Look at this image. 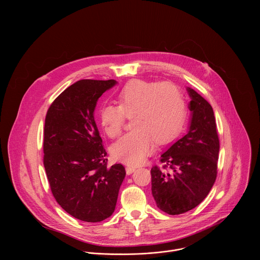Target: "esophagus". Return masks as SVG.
Segmentation results:
<instances>
[{
	"label": "esophagus",
	"mask_w": 260,
	"mask_h": 260,
	"mask_svg": "<svg viewBox=\"0 0 260 260\" xmlns=\"http://www.w3.org/2000/svg\"><path fill=\"white\" fill-rule=\"evenodd\" d=\"M135 169H136L135 166H130V165H128V166H126V173H127V174H131V173H133V172L135 171Z\"/></svg>",
	"instance_id": "obj_1"
}]
</instances>
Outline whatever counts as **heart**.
Here are the masks:
<instances>
[{
    "label": "heart",
    "instance_id": "heart-1",
    "mask_svg": "<svg viewBox=\"0 0 260 260\" xmlns=\"http://www.w3.org/2000/svg\"><path fill=\"white\" fill-rule=\"evenodd\" d=\"M116 104H106L99 111L100 125L112 139L123 131L132 118L133 131L112 147L113 157L121 162L138 165L151 154L156 142L172 141L182 130L186 103L181 90L171 82L131 81L117 95Z\"/></svg>",
    "mask_w": 260,
    "mask_h": 260
}]
</instances>
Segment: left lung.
Returning <instances> with one entry per match:
<instances>
[{"label": "left lung", "instance_id": "1", "mask_svg": "<svg viewBox=\"0 0 260 260\" xmlns=\"http://www.w3.org/2000/svg\"><path fill=\"white\" fill-rule=\"evenodd\" d=\"M192 112L189 131L160 157L162 167L151 168V190L158 208L177 215L199 205L217 176L219 138L211 105L187 88Z\"/></svg>", "mask_w": 260, "mask_h": 260}]
</instances>
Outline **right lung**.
Instances as JSON below:
<instances>
[{
	"instance_id": "add662e5",
	"label": "right lung",
	"mask_w": 260,
	"mask_h": 260,
	"mask_svg": "<svg viewBox=\"0 0 260 260\" xmlns=\"http://www.w3.org/2000/svg\"><path fill=\"white\" fill-rule=\"evenodd\" d=\"M115 80H80L49 107L44 127V166L52 194L75 218L100 222L115 210L126 175L122 164L107 166L106 150L94 120L102 94Z\"/></svg>"
}]
</instances>
